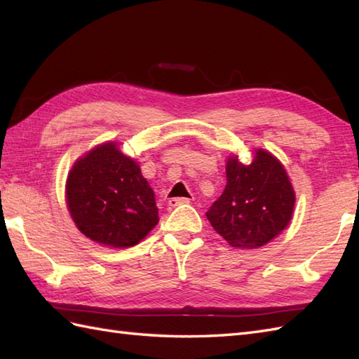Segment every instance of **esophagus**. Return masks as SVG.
<instances>
[{
	"instance_id": "obj_1",
	"label": "esophagus",
	"mask_w": 359,
	"mask_h": 359,
	"mask_svg": "<svg viewBox=\"0 0 359 359\" xmlns=\"http://www.w3.org/2000/svg\"><path fill=\"white\" fill-rule=\"evenodd\" d=\"M189 202H191V199H188V197H172V199L168 201L170 207H179V205H185Z\"/></svg>"
}]
</instances>
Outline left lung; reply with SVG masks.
Segmentation results:
<instances>
[{
    "mask_svg": "<svg viewBox=\"0 0 359 359\" xmlns=\"http://www.w3.org/2000/svg\"><path fill=\"white\" fill-rule=\"evenodd\" d=\"M294 199L285 168L269 151L257 149L250 165L228 158L225 189L207 217L231 247L259 248L285 230Z\"/></svg>",
    "mask_w": 359,
    "mask_h": 359,
    "instance_id": "8db88e82",
    "label": "left lung"
}]
</instances>
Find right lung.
I'll return each instance as SVG.
<instances>
[{"mask_svg": "<svg viewBox=\"0 0 359 359\" xmlns=\"http://www.w3.org/2000/svg\"><path fill=\"white\" fill-rule=\"evenodd\" d=\"M66 202L86 238L114 248L135 245L158 222L154 191L139 163L112 142L75 162L67 175Z\"/></svg>", "mask_w": 359, "mask_h": 359, "instance_id": "obj_1", "label": "right lung"}]
</instances>
